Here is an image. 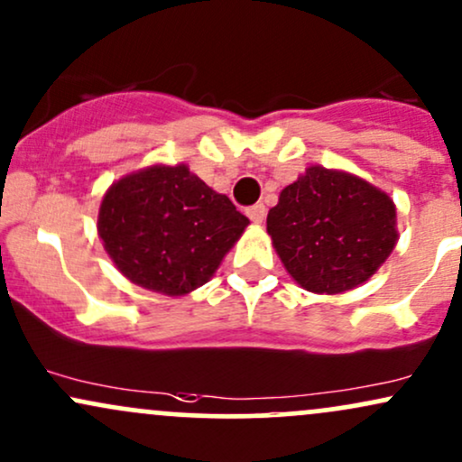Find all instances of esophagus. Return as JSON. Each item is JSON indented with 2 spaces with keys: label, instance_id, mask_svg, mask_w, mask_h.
I'll list each match as a JSON object with an SVG mask.
<instances>
[{
  "label": "esophagus",
  "instance_id": "obj_1",
  "mask_svg": "<svg viewBox=\"0 0 462 462\" xmlns=\"http://www.w3.org/2000/svg\"><path fill=\"white\" fill-rule=\"evenodd\" d=\"M265 215H267V210H265V206H263V204H254V206L247 208V217H250V219L254 223L265 221Z\"/></svg>",
  "mask_w": 462,
  "mask_h": 462
}]
</instances>
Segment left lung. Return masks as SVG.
Returning <instances> with one entry per match:
<instances>
[{"mask_svg": "<svg viewBox=\"0 0 462 462\" xmlns=\"http://www.w3.org/2000/svg\"><path fill=\"white\" fill-rule=\"evenodd\" d=\"M267 235L285 270L313 293L351 291L397 245V206L364 177L309 166L267 215Z\"/></svg>", "mask_w": 462, "mask_h": 462, "instance_id": "8db88e82", "label": "left lung"}]
</instances>
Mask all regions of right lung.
<instances>
[{"label": "right lung", "instance_id": "add662e5", "mask_svg": "<svg viewBox=\"0 0 462 462\" xmlns=\"http://www.w3.org/2000/svg\"><path fill=\"white\" fill-rule=\"evenodd\" d=\"M247 226L186 164H151L109 186L96 227L126 281L175 298L206 285Z\"/></svg>", "mask_w": 462, "mask_h": 462}]
</instances>
